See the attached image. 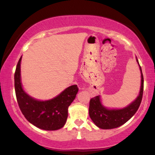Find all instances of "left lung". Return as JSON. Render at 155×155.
Wrapping results in <instances>:
<instances>
[{
  "instance_id": "obj_1",
  "label": "left lung",
  "mask_w": 155,
  "mask_h": 155,
  "mask_svg": "<svg viewBox=\"0 0 155 155\" xmlns=\"http://www.w3.org/2000/svg\"><path fill=\"white\" fill-rule=\"evenodd\" d=\"M140 71V87L138 97L127 106L121 108H110L105 106L100 95L95 96L90 101L89 114L92 122L99 128L108 130L120 127L136 114L139 108L143 91V77L138 60Z\"/></svg>"
}]
</instances>
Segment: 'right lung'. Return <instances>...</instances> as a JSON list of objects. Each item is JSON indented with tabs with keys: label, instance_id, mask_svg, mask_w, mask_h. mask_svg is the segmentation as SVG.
<instances>
[{
	"label": "right lung",
	"instance_id": "right-lung-1",
	"mask_svg": "<svg viewBox=\"0 0 155 155\" xmlns=\"http://www.w3.org/2000/svg\"><path fill=\"white\" fill-rule=\"evenodd\" d=\"M21 60L17 63L15 74V87L19 108L26 120L38 128L57 130L65 125L68 110L79 91L77 85L68 87L58 95L47 101H41L28 95L21 81Z\"/></svg>",
	"mask_w": 155,
	"mask_h": 155
}]
</instances>
